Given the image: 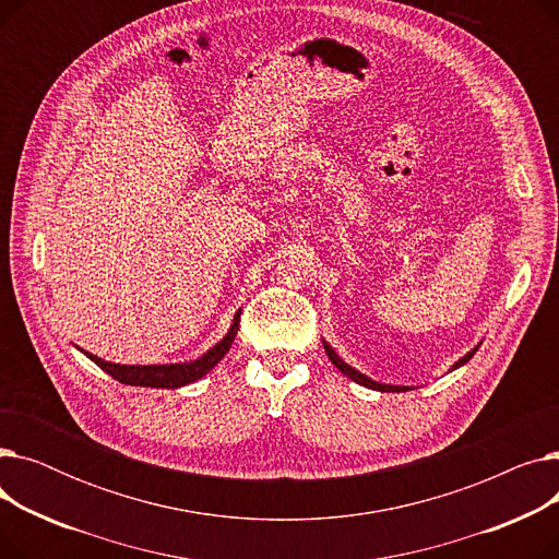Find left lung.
<instances>
[{"mask_svg": "<svg viewBox=\"0 0 559 559\" xmlns=\"http://www.w3.org/2000/svg\"><path fill=\"white\" fill-rule=\"evenodd\" d=\"M480 346V344H478ZM478 346H474L472 350H468L466 356H462L449 371H455V369H460L462 365H466L468 360L474 358V354L478 350ZM324 348H326V356L331 358V362L344 373V376H348L350 380H356L358 385H362V388H369V390H376V392H405V390H409V388H405V385H388V383H378V380H373V378H369V376H365V373H360L356 367H350L348 362H344L340 356H337V350L324 340Z\"/></svg>", "mask_w": 559, "mask_h": 559, "instance_id": "obj_1", "label": "left lung"}]
</instances>
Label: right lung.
<instances>
[{"label": "right lung", "mask_w": 559, "mask_h": 559, "mask_svg": "<svg viewBox=\"0 0 559 559\" xmlns=\"http://www.w3.org/2000/svg\"><path fill=\"white\" fill-rule=\"evenodd\" d=\"M240 312L238 310L233 317V324L230 329L226 331V335L215 344L211 346L209 350H205L203 356H199L197 360H190V362H169V365H117V362H108V360H102L93 354H87V350L79 348L83 356L91 358L97 367H102L108 376H112L115 380H120V383L124 385H133V388H160V390H176V388H183V385H190L194 383V380L203 378L205 373H209L226 354L228 348L235 340V335H238V329H240Z\"/></svg>", "instance_id": "right-lung-1"}]
</instances>
